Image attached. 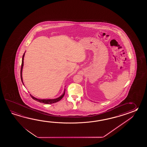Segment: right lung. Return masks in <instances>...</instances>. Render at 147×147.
<instances>
[{"label":"right lung","mask_w":147,"mask_h":147,"mask_svg":"<svg viewBox=\"0 0 147 147\" xmlns=\"http://www.w3.org/2000/svg\"><path fill=\"white\" fill-rule=\"evenodd\" d=\"M25 53H24L23 56H22V67H21V70H20V77H21V80H22V81L23 84H24V82H23V80H22V71L23 66H24V56H25ZM65 94V90H64L63 94L61 96H60L59 97H58V98H57L53 99H37V98H35V97H34V96H32L31 94H30V96H31V98H32L33 99H34V100H36V101H38V102H40L41 103H45V104H51V103L57 102H58V101H59L61 100V99L63 98V96H64Z\"/></svg>","instance_id":"1"}]
</instances>
